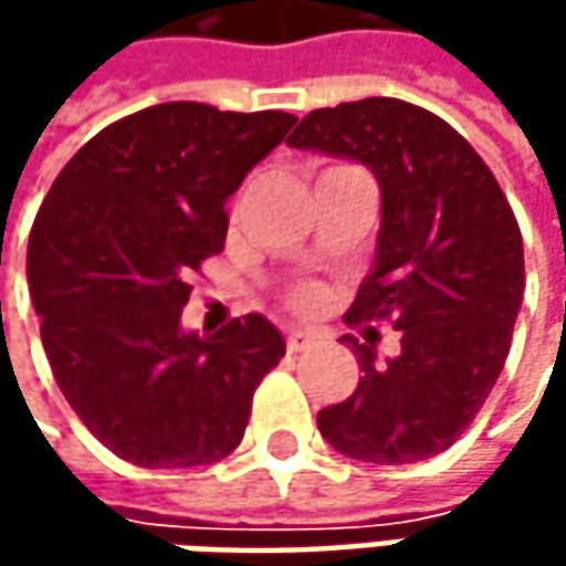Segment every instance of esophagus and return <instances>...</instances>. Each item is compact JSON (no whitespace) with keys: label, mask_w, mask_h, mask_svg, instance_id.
<instances>
[{"label":"esophagus","mask_w":566,"mask_h":566,"mask_svg":"<svg viewBox=\"0 0 566 566\" xmlns=\"http://www.w3.org/2000/svg\"><path fill=\"white\" fill-rule=\"evenodd\" d=\"M312 343H315V337H312L308 331H290V334H286V349H290V353H302V349H308Z\"/></svg>","instance_id":"1"}]
</instances>
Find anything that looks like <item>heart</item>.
Listing matches in <instances>:
<instances>
[{
  "label": "heart",
  "instance_id": "heart-1",
  "mask_svg": "<svg viewBox=\"0 0 566 566\" xmlns=\"http://www.w3.org/2000/svg\"><path fill=\"white\" fill-rule=\"evenodd\" d=\"M315 298H317V295L312 293V290H302V293L295 295V302H298L302 308H312V305H315Z\"/></svg>",
  "mask_w": 566,
  "mask_h": 566
}]
</instances>
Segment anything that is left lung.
Here are the masks:
<instances>
[{"mask_svg": "<svg viewBox=\"0 0 566 566\" xmlns=\"http://www.w3.org/2000/svg\"><path fill=\"white\" fill-rule=\"evenodd\" d=\"M290 147L356 160L380 188L371 271L346 324L390 321L400 353L359 359L353 397L317 412L324 441L343 457L402 467L453 444L501 375L520 302L523 239L482 157L444 119L394 97L315 109Z\"/></svg>", "mask_w": 566, "mask_h": 566, "instance_id": "obj_1", "label": "left lung"}]
</instances>
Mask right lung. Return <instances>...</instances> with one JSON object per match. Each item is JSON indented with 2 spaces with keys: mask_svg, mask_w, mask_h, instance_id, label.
I'll use <instances>...</instances> for the list:
<instances>
[{
  "mask_svg": "<svg viewBox=\"0 0 566 566\" xmlns=\"http://www.w3.org/2000/svg\"><path fill=\"white\" fill-rule=\"evenodd\" d=\"M295 116L160 103L113 122L59 172L28 242L55 384L99 444L144 469L210 467L286 353L264 315L182 327L188 273L223 251L227 201Z\"/></svg>",
  "mask_w": 566,
  "mask_h": 566,
  "instance_id": "right-lung-1",
  "label": "right lung"
}]
</instances>
